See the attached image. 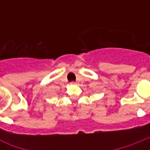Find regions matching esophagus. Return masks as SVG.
Segmentation results:
<instances>
[{
	"label": "esophagus",
	"instance_id": "obj_1",
	"mask_svg": "<svg viewBox=\"0 0 150 150\" xmlns=\"http://www.w3.org/2000/svg\"><path fill=\"white\" fill-rule=\"evenodd\" d=\"M71 85L75 86V85H77V82H71Z\"/></svg>",
	"mask_w": 150,
	"mask_h": 150
}]
</instances>
